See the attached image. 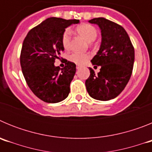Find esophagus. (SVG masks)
<instances>
[{"mask_svg": "<svg viewBox=\"0 0 152 152\" xmlns=\"http://www.w3.org/2000/svg\"><path fill=\"white\" fill-rule=\"evenodd\" d=\"M80 68V65H77V66H76V68H77V69H79Z\"/></svg>", "mask_w": 152, "mask_h": 152, "instance_id": "obj_1", "label": "esophagus"}]
</instances>
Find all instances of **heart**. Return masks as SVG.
<instances>
[{
  "mask_svg": "<svg viewBox=\"0 0 152 152\" xmlns=\"http://www.w3.org/2000/svg\"><path fill=\"white\" fill-rule=\"evenodd\" d=\"M77 33L80 36L84 37L86 40L89 42L95 40L97 36V30L94 26L91 24L84 23L76 28ZM71 39H72V32L70 29H66L64 31L61 36V44L65 49H69L71 44ZM91 58L89 53H80V52H73L70 55L68 58L71 61L77 64H84Z\"/></svg>",
  "mask_w": 152,
  "mask_h": 152,
  "instance_id": "heart-1",
  "label": "heart"
}]
</instances>
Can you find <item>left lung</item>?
<instances>
[{
  "label": "left lung",
  "instance_id": "8db88e82",
  "mask_svg": "<svg viewBox=\"0 0 152 152\" xmlns=\"http://www.w3.org/2000/svg\"><path fill=\"white\" fill-rule=\"evenodd\" d=\"M91 23L101 29L100 50L93 58L94 65L100 66L95 74L90 68L85 81L88 94L95 100L107 101L116 97L124 90L131 77L135 60V49L128 33L119 24L103 17L94 18Z\"/></svg>",
  "mask_w": 152,
  "mask_h": 152
}]
</instances>
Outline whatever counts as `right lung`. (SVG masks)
Instances as JSON below:
<instances>
[{
  "mask_svg": "<svg viewBox=\"0 0 152 152\" xmlns=\"http://www.w3.org/2000/svg\"><path fill=\"white\" fill-rule=\"evenodd\" d=\"M79 20L50 17L29 31L23 42L20 65L30 90L45 103H58L68 96L76 64L66 61L64 68L54 62L64 51L61 36L65 28Z\"/></svg>",
  "mask_w": 152,
  "mask_h": 152,
  "instance_id": "obj_1",
  "label": "right lung"
}]
</instances>
